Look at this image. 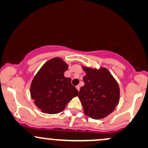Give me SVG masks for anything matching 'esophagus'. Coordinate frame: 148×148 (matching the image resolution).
<instances>
[{
  "instance_id": "1",
  "label": "esophagus",
  "mask_w": 148,
  "mask_h": 148,
  "mask_svg": "<svg viewBox=\"0 0 148 148\" xmlns=\"http://www.w3.org/2000/svg\"><path fill=\"white\" fill-rule=\"evenodd\" d=\"M76 88H77V90H79H79H80V86H79V85H77V86H76Z\"/></svg>"
}]
</instances>
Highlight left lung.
I'll list each match as a JSON object with an SVG mask.
<instances>
[{
  "label": "left lung",
  "instance_id": "8db88e82",
  "mask_svg": "<svg viewBox=\"0 0 148 148\" xmlns=\"http://www.w3.org/2000/svg\"><path fill=\"white\" fill-rule=\"evenodd\" d=\"M86 75L84 86L79 90V98L86 116L94 119L108 116L119 102V84L107 68L99 69L82 66Z\"/></svg>",
  "mask_w": 148,
  "mask_h": 148
}]
</instances>
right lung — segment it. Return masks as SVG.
<instances>
[{
	"mask_svg": "<svg viewBox=\"0 0 148 148\" xmlns=\"http://www.w3.org/2000/svg\"><path fill=\"white\" fill-rule=\"evenodd\" d=\"M67 64L60 58H53L40 67L30 86L31 98L42 112H61L74 97L79 95L71 85L70 78L64 77Z\"/></svg>",
	"mask_w": 148,
	"mask_h": 148,
	"instance_id": "1",
	"label": "right lung"
}]
</instances>
